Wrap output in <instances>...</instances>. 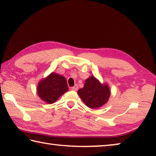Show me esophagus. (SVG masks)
<instances>
[{
	"label": "esophagus",
	"instance_id": "34e87169",
	"mask_svg": "<svg viewBox=\"0 0 156 156\" xmlns=\"http://www.w3.org/2000/svg\"><path fill=\"white\" fill-rule=\"evenodd\" d=\"M78 88H79V87H78L77 85H75L73 87L71 88V90H74V91H76L78 90Z\"/></svg>",
	"mask_w": 156,
	"mask_h": 156
}]
</instances>
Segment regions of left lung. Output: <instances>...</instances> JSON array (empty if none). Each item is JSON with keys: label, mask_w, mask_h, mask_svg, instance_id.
<instances>
[{"label": "left lung", "mask_w": 156, "mask_h": 156, "mask_svg": "<svg viewBox=\"0 0 156 156\" xmlns=\"http://www.w3.org/2000/svg\"><path fill=\"white\" fill-rule=\"evenodd\" d=\"M79 96L90 108H98L107 103L110 91L108 85H102L94 76L87 79L83 88L78 90Z\"/></svg>", "instance_id": "1"}]
</instances>
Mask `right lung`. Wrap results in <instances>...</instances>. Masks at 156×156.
I'll return each instance as SVG.
<instances>
[{"mask_svg": "<svg viewBox=\"0 0 156 156\" xmlns=\"http://www.w3.org/2000/svg\"><path fill=\"white\" fill-rule=\"evenodd\" d=\"M68 90L66 80L63 76L51 73L45 80L40 81L37 86V93L43 101L53 103Z\"/></svg>", "mask_w": 156, "mask_h": 156, "instance_id": "1", "label": "right lung"}]
</instances>
